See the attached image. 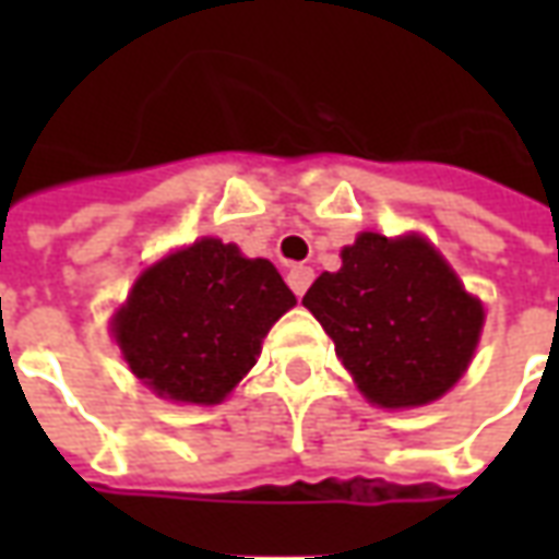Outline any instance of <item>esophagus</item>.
I'll list each match as a JSON object with an SVG mask.
<instances>
[{
  "label": "esophagus",
  "instance_id": "esophagus-1",
  "mask_svg": "<svg viewBox=\"0 0 559 559\" xmlns=\"http://www.w3.org/2000/svg\"><path fill=\"white\" fill-rule=\"evenodd\" d=\"M311 281H314V269L311 266H293L287 272V284H290V290L296 296H305V290L311 287Z\"/></svg>",
  "mask_w": 559,
  "mask_h": 559
}]
</instances>
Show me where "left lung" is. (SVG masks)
<instances>
[{
    "label": "left lung",
    "instance_id": "obj_1",
    "mask_svg": "<svg viewBox=\"0 0 559 559\" xmlns=\"http://www.w3.org/2000/svg\"><path fill=\"white\" fill-rule=\"evenodd\" d=\"M302 305L335 341L356 386L380 407H419L464 374L481 311L421 236L362 233L323 272Z\"/></svg>",
    "mask_w": 559,
    "mask_h": 559
}]
</instances>
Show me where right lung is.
<instances>
[{"label":"right lung","instance_id":"obj_1","mask_svg":"<svg viewBox=\"0 0 559 559\" xmlns=\"http://www.w3.org/2000/svg\"><path fill=\"white\" fill-rule=\"evenodd\" d=\"M293 305L269 260L200 239L140 275L114 332L128 368L158 395L215 404L251 371L260 341Z\"/></svg>","mask_w":559,"mask_h":559}]
</instances>
